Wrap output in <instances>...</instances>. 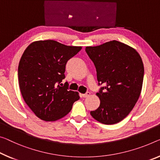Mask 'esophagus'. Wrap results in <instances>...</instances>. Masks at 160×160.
<instances>
[{
	"instance_id": "obj_1",
	"label": "esophagus",
	"mask_w": 160,
	"mask_h": 160,
	"mask_svg": "<svg viewBox=\"0 0 160 160\" xmlns=\"http://www.w3.org/2000/svg\"><path fill=\"white\" fill-rule=\"evenodd\" d=\"M89 95H90V92H87V93H85V94H82V97H83V98H86V97H89Z\"/></svg>"
}]
</instances>
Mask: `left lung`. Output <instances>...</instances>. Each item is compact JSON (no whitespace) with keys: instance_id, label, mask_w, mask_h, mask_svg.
Masks as SVG:
<instances>
[{"instance_id":"1","label":"left lung","mask_w":160,"mask_h":160,"mask_svg":"<svg viewBox=\"0 0 160 160\" xmlns=\"http://www.w3.org/2000/svg\"><path fill=\"white\" fill-rule=\"evenodd\" d=\"M86 52L97 70L100 88L97 109L90 112L104 124H114L124 119L133 109L141 94L144 65L134 48L117 41L98 46H87Z\"/></svg>"}]
</instances>
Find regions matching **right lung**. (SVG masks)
<instances>
[{"label":"right lung","instance_id":"obj_1","mask_svg":"<svg viewBox=\"0 0 160 160\" xmlns=\"http://www.w3.org/2000/svg\"><path fill=\"white\" fill-rule=\"evenodd\" d=\"M81 46H68L56 41L31 43L22 55L18 68V83L24 101L39 119L56 121L66 116L79 99L78 92L65 83L67 61Z\"/></svg>","mask_w":160,"mask_h":160}]
</instances>
